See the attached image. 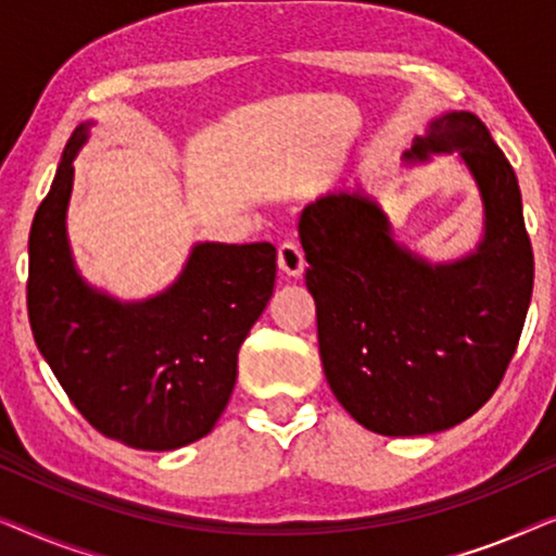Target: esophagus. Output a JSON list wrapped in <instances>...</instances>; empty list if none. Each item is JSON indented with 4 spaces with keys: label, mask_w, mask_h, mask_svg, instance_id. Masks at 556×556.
<instances>
[{
    "label": "esophagus",
    "mask_w": 556,
    "mask_h": 556,
    "mask_svg": "<svg viewBox=\"0 0 556 556\" xmlns=\"http://www.w3.org/2000/svg\"><path fill=\"white\" fill-rule=\"evenodd\" d=\"M278 268L291 278H299L306 270V257H303V250L295 242H283L278 248Z\"/></svg>",
    "instance_id": "34e87169"
}]
</instances>
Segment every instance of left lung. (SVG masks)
I'll return each mask as SVG.
<instances>
[{"mask_svg":"<svg viewBox=\"0 0 556 556\" xmlns=\"http://www.w3.org/2000/svg\"><path fill=\"white\" fill-rule=\"evenodd\" d=\"M445 154H458L481 197L483 232L468 255L432 263L413 253L362 187L321 194L299 219L326 382L379 435L468 420L496 392L527 321L534 253L519 179L470 111L432 118L402 162Z\"/></svg>","mask_w":556,"mask_h":556,"instance_id":"obj_1","label":"left lung"}]
</instances>
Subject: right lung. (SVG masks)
I'll list each match as a JSON object with an SVG mask.
<instances>
[{
	"label": "right lung",
	"instance_id": "1",
	"mask_svg": "<svg viewBox=\"0 0 556 556\" xmlns=\"http://www.w3.org/2000/svg\"><path fill=\"white\" fill-rule=\"evenodd\" d=\"M65 143L29 230L27 311L35 344L80 415L136 451H177L212 432L238 379L240 344L276 286L270 242H194L162 293L121 301L90 286L67 240L75 156Z\"/></svg>",
	"mask_w": 556,
	"mask_h": 556
}]
</instances>
